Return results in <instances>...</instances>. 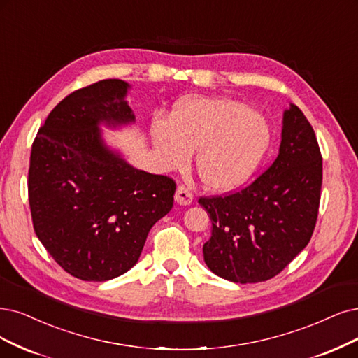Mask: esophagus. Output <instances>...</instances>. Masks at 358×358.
Listing matches in <instances>:
<instances>
[{
  "label": "esophagus",
  "instance_id": "obj_1",
  "mask_svg": "<svg viewBox=\"0 0 358 358\" xmlns=\"http://www.w3.org/2000/svg\"><path fill=\"white\" fill-rule=\"evenodd\" d=\"M176 202L182 206L190 205L193 202V194L190 193V190L187 187L178 186V189L176 192Z\"/></svg>",
  "mask_w": 358,
  "mask_h": 358
}]
</instances>
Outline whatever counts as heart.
<instances>
[{"instance_id":"heart-1","label":"heart","mask_w":358,"mask_h":358,"mask_svg":"<svg viewBox=\"0 0 358 358\" xmlns=\"http://www.w3.org/2000/svg\"><path fill=\"white\" fill-rule=\"evenodd\" d=\"M152 143L164 169L194 168L209 190L230 192L254 174L270 145L268 125L258 112L229 99H192L168 121L152 124Z\"/></svg>"}]
</instances>
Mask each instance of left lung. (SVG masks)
I'll return each mask as SVG.
<instances>
[{
	"instance_id": "8db88e82",
	"label": "left lung",
	"mask_w": 358,
	"mask_h": 358,
	"mask_svg": "<svg viewBox=\"0 0 358 358\" xmlns=\"http://www.w3.org/2000/svg\"><path fill=\"white\" fill-rule=\"evenodd\" d=\"M322 177L314 129L290 103L271 166L241 192L199 199L213 222L203 245L208 268L234 283H258L279 274L311 239Z\"/></svg>"
}]
</instances>
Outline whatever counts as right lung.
I'll use <instances>...</instances> for the list:
<instances>
[{"mask_svg":"<svg viewBox=\"0 0 358 358\" xmlns=\"http://www.w3.org/2000/svg\"><path fill=\"white\" fill-rule=\"evenodd\" d=\"M131 85L104 79L51 110L31 152L29 205L39 242L76 279L106 282L137 264L148 234L174 203L176 182L129 165L101 127L136 124Z\"/></svg>","mask_w":358,"mask_h":358,"instance_id":"obj_1","label":"right lung"}]
</instances>
